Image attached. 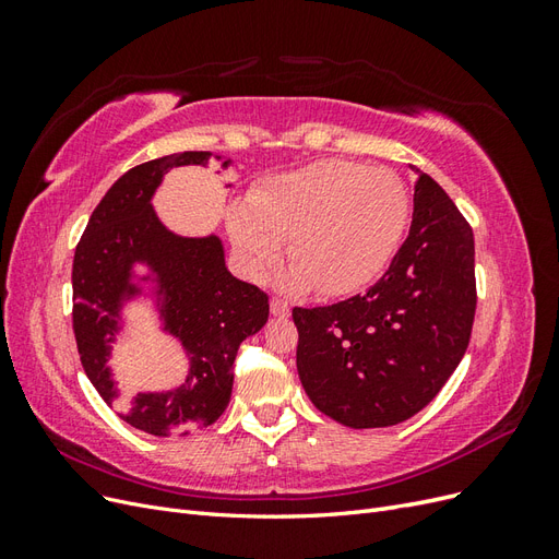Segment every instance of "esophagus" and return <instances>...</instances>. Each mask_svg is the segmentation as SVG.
<instances>
[{
  "instance_id": "34e87169",
  "label": "esophagus",
  "mask_w": 559,
  "mask_h": 559,
  "mask_svg": "<svg viewBox=\"0 0 559 559\" xmlns=\"http://www.w3.org/2000/svg\"><path fill=\"white\" fill-rule=\"evenodd\" d=\"M270 312H273V317H289L292 308H289V302H286V300L273 298V300H270Z\"/></svg>"
}]
</instances>
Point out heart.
Returning <instances> with one entry per match:
<instances>
[{
    "label": "heart",
    "mask_w": 559,
    "mask_h": 559,
    "mask_svg": "<svg viewBox=\"0 0 559 559\" xmlns=\"http://www.w3.org/2000/svg\"><path fill=\"white\" fill-rule=\"evenodd\" d=\"M411 198L399 175L354 160H319L263 181L228 207L226 228L240 265L263 280L286 251V286L347 296L376 282L399 251Z\"/></svg>",
    "instance_id": "heart-1"
}]
</instances>
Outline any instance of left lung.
Here are the masks:
<instances>
[{"label": "left lung", "instance_id": "left-lung-1", "mask_svg": "<svg viewBox=\"0 0 559 559\" xmlns=\"http://www.w3.org/2000/svg\"><path fill=\"white\" fill-rule=\"evenodd\" d=\"M417 173L411 233L364 296L294 308L296 366L317 408L352 429L392 427L441 392L476 314L473 230L450 195Z\"/></svg>", "mask_w": 559, "mask_h": 559}]
</instances>
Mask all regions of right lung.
<instances>
[{
    "instance_id": "right-lung-1",
    "label": "right lung",
    "mask_w": 559,
    "mask_h": 559,
    "mask_svg": "<svg viewBox=\"0 0 559 559\" xmlns=\"http://www.w3.org/2000/svg\"><path fill=\"white\" fill-rule=\"evenodd\" d=\"M210 158V151H183L132 167L99 200L74 251L72 321L81 366L128 425L154 436L189 433L222 417L238 347L267 321V296L228 273L216 235L181 238L163 226L151 205L167 170L207 165ZM138 262L152 270L143 281L157 284L164 330L182 343L190 370L175 390L126 400L106 361L122 306L141 293L131 282Z\"/></svg>"
}]
</instances>
